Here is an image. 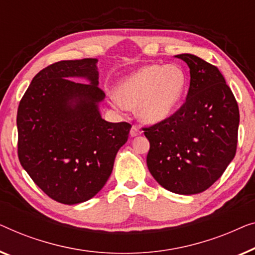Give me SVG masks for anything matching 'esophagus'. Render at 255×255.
<instances>
[{
  "label": "esophagus",
  "mask_w": 255,
  "mask_h": 255,
  "mask_svg": "<svg viewBox=\"0 0 255 255\" xmlns=\"http://www.w3.org/2000/svg\"><path fill=\"white\" fill-rule=\"evenodd\" d=\"M142 134V131H141V129L138 128V126H132L131 127V129H130V136L131 137H135V136H138V135H141Z\"/></svg>",
  "instance_id": "obj_1"
}]
</instances>
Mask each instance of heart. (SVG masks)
Wrapping results in <instances>:
<instances>
[{
    "instance_id": "obj_1",
    "label": "heart",
    "mask_w": 255,
    "mask_h": 255,
    "mask_svg": "<svg viewBox=\"0 0 255 255\" xmlns=\"http://www.w3.org/2000/svg\"><path fill=\"white\" fill-rule=\"evenodd\" d=\"M186 87L187 76L179 64H148L120 82L112 100L119 107H135L139 120L156 124L173 112Z\"/></svg>"
}]
</instances>
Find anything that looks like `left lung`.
<instances>
[{
	"mask_svg": "<svg viewBox=\"0 0 255 255\" xmlns=\"http://www.w3.org/2000/svg\"><path fill=\"white\" fill-rule=\"evenodd\" d=\"M175 57L189 67L187 97L171 117L143 128L146 165L165 189L191 195L209 188L234 159L239 109L217 67L193 54Z\"/></svg>",
	"mask_w": 255,
	"mask_h": 255,
	"instance_id": "1",
	"label": "left lung"
}]
</instances>
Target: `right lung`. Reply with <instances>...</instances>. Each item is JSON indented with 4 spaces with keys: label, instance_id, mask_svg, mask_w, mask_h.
I'll return each instance as SVG.
<instances>
[{
    "label": "right lung",
    "instance_id": "obj_1",
    "mask_svg": "<svg viewBox=\"0 0 255 255\" xmlns=\"http://www.w3.org/2000/svg\"><path fill=\"white\" fill-rule=\"evenodd\" d=\"M97 59L59 61L35 75L17 111L18 158L49 198L76 204L93 198L112 173L131 125L107 123L98 104ZM85 78L89 84L73 81Z\"/></svg>",
    "mask_w": 255,
    "mask_h": 255
}]
</instances>
